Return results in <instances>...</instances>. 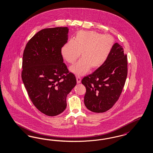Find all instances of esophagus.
<instances>
[{"label": "esophagus", "mask_w": 153, "mask_h": 153, "mask_svg": "<svg viewBox=\"0 0 153 153\" xmlns=\"http://www.w3.org/2000/svg\"><path fill=\"white\" fill-rule=\"evenodd\" d=\"M76 80H77V84H79L81 82V79L79 76H76Z\"/></svg>", "instance_id": "1"}]
</instances>
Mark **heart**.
<instances>
[{
  "instance_id": "b5f03b06",
  "label": "heart",
  "mask_w": 153,
  "mask_h": 153,
  "mask_svg": "<svg viewBox=\"0 0 153 153\" xmlns=\"http://www.w3.org/2000/svg\"><path fill=\"white\" fill-rule=\"evenodd\" d=\"M114 39L109 35H101L96 31H79L74 40H70L61 48V55L66 61L74 63L81 55L82 58L70 67L77 75H84L93 69L101 66L110 54Z\"/></svg>"
}]
</instances>
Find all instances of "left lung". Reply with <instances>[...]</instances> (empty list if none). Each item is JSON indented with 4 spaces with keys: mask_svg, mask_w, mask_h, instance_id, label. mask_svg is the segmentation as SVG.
<instances>
[{
    "mask_svg": "<svg viewBox=\"0 0 153 153\" xmlns=\"http://www.w3.org/2000/svg\"><path fill=\"white\" fill-rule=\"evenodd\" d=\"M127 67V57L122 46L114 43L104 64L82 79L86 89L84 104L88 109L103 113L114 105L125 85Z\"/></svg>",
    "mask_w": 153,
    "mask_h": 153,
    "instance_id": "obj_1",
    "label": "left lung"
}]
</instances>
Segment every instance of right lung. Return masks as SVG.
I'll use <instances>...</instances> for the list:
<instances>
[{"label":"right lung","instance_id":"right-lung-1","mask_svg":"<svg viewBox=\"0 0 153 153\" xmlns=\"http://www.w3.org/2000/svg\"><path fill=\"white\" fill-rule=\"evenodd\" d=\"M68 32V27L42 30L30 40L23 53L25 88L37 109L49 116L65 109L67 96L76 85L75 76L69 73L61 55Z\"/></svg>","mask_w":153,"mask_h":153}]
</instances>
